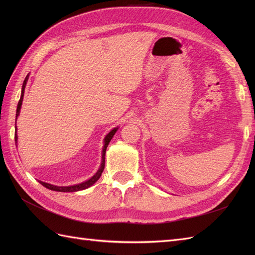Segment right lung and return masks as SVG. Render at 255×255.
Segmentation results:
<instances>
[{"label": "right lung", "instance_id": "obj_1", "mask_svg": "<svg viewBox=\"0 0 255 255\" xmlns=\"http://www.w3.org/2000/svg\"><path fill=\"white\" fill-rule=\"evenodd\" d=\"M27 80H28V75L25 78L24 80V83H23V88H21V95H20V99L18 101V104H17V110H16V119H17V116L19 115V111H20V107H21V103H23V97H24V92H25V86L27 83ZM15 128H16V121H15ZM118 128H114L113 130H111L110 132L107 133V136L104 139V147H103V151H102V163L99 171H97L95 174L92 176L90 180L85 181L83 183H80L77 184V185H72V186H56V185H51V184H48L45 182H41L39 181V183L41 184L42 186H45L47 188L51 189V191H56V192H78V191H82V189L88 188L90 186L93 185V184L99 180L101 177L103 171H104V167H105V153H106V149H107V145L110 143V141L112 140V138L114 137V134L117 131ZM17 141V134H16V129H15V143Z\"/></svg>", "mask_w": 255, "mask_h": 255}]
</instances>
